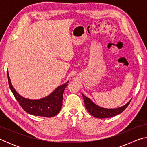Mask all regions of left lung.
I'll return each mask as SVG.
<instances>
[{
  "label": "left lung",
  "instance_id": "1",
  "mask_svg": "<svg viewBox=\"0 0 147 147\" xmlns=\"http://www.w3.org/2000/svg\"><path fill=\"white\" fill-rule=\"evenodd\" d=\"M84 104H85L86 108L88 109L89 113L91 114V115L95 117L96 118L102 119V118H109L111 117L115 116L118 114L121 113L127 108L129 104L131 102L130 100L128 102L125 104V105L120 107L118 108L115 109H107V108H103L101 107H99L96 106L95 104H94L90 99L87 98L82 94Z\"/></svg>",
  "mask_w": 147,
  "mask_h": 147
}]
</instances>
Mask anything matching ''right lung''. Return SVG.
I'll return each mask as SVG.
<instances>
[{
  "label": "right lung",
  "instance_id": "add662e5",
  "mask_svg": "<svg viewBox=\"0 0 147 147\" xmlns=\"http://www.w3.org/2000/svg\"><path fill=\"white\" fill-rule=\"evenodd\" d=\"M8 79L9 88L13 93L15 98L24 111L33 115L53 117L60 111L62 106L63 94L68 82L59 86L50 95L40 100H30L19 95L15 90L11 84L8 72Z\"/></svg>",
  "mask_w": 147,
  "mask_h": 147
}]
</instances>
